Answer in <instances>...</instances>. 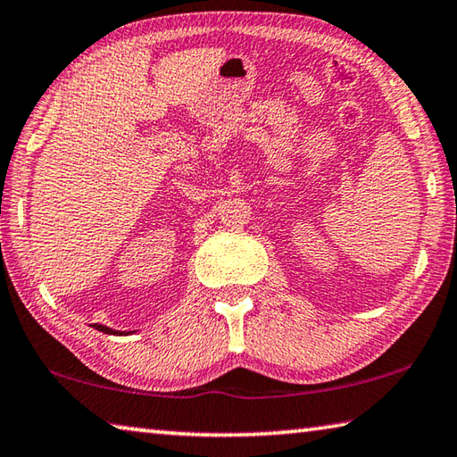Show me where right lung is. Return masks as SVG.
Listing matches in <instances>:
<instances>
[{
  "label": "right lung",
  "mask_w": 457,
  "mask_h": 457,
  "mask_svg": "<svg viewBox=\"0 0 457 457\" xmlns=\"http://www.w3.org/2000/svg\"><path fill=\"white\" fill-rule=\"evenodd\" d=\"M92 327H94L96 331H102V333H106V335H128V333H132V331H116V329H112V327L100 325V323H94Z\"/></svg>",
  "instance_id": "1"
}]
</instances>
